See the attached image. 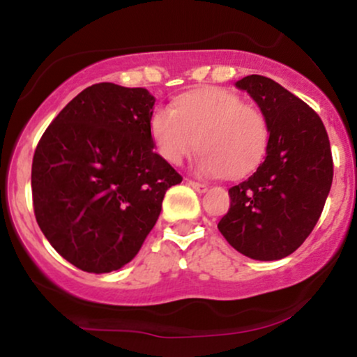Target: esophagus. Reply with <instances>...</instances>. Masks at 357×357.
I'll use <instances>...</instances> for the list:
<instances>
[{"mask_svg": "<svg viewBox=\"0 0 357 357\" xmlns=\"http://www.w3.org/2000/svg\"><path fill=\"white\" fill-rule=\"evenodd\" d=\"M186 184H188V186H191L192 190H195V191H198V192H204V191H208V184H204V183H198V181H195V179H188Z\"/></svg>", "mask_w": 357, "mask_h": 357, "instance_id": "esophagus-1", "label": "esophagus"}]
</instances>
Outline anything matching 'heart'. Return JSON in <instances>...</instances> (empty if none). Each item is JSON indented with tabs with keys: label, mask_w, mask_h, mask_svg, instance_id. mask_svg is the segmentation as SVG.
<instances>
[{
	"label": "heart",
	"mask_w": 357,
	"mask_h": 357,
	"mask_svg": "<svg viewBox=\"0 0 357 357\" xmlns=\"http://www.w3.org/2000/svg\"><path fill=\"white\" fill-rule=\"evenodd\" d=\"M149 127L155 149L169 165H181L199 142L204 151L198 169L208 176L228 173L241 178L252 173L267 153L270 139L265 114L225 89L188 93L176 110L159 107Z\"/></svg>",
	"instance_id": "obj_1"
}]
</instances>
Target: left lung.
<instances>
[{"instance_id": "8db88e82", "label": "left lung", "mask_w": 357, "mask_h": 357, "mask_svg": "<svg viewBox=\"0 0 357 357\" xmlns=\"http://www.w3.org/2000/svg\"><path fill=\"white\" fill-rule=\"evenodd\" d=\"M265 114L270 139L265 161L228 190L230 210L218 230L253 260H280L304 243L333 184V154L321 117L275 80L248 75L236 82Z\"/></svg>"}]
</instances>
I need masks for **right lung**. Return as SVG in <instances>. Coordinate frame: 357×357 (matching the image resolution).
Instances as JSON below:
<instances>
[{
    "instance_id": "1",
    "label": "right lung",
    "mask_w": 357,
    "mask_h": 357,
    "mask_svg": "<svg viewBox=\"0 0 357 357\" xmlns=\"http://www.w3.org/2000/svg\"><path fill=\"white\" fill-rule=\"evenodd\" d=\"M146 89L102 82L47 127L31 165L35 218L50 245L89 273L129 264L183 178L154 153Z\"/></svg>"
}]
</instances>
